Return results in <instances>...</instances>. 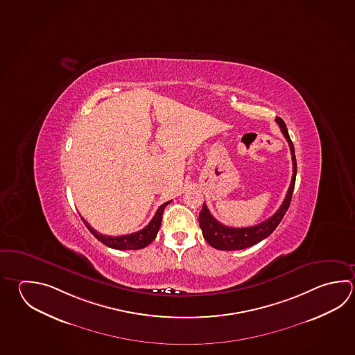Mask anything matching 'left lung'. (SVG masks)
<instances>
[{"instance_id": "1", "label": "left lung", "mask_w": 355, "mask_h": 355, "mask_svg": "<svg viewBox=\"0 0 355 355\" xmlns=\"http://www.w3.org/2000/svg\"><path fill=\"white\" fill-rule=\"evenodd\" d=\"M276 123L279 124L281 132L286 138L288 146H290V150H291V155H293V178H291V183H290L285 200L282 202L280 208L266 221L261 222L256 226L242 228L228 227V226L222 225L214 218L211 212L208 211L207 206L203 203L198 221H200V227H201L205 240L212 248L222 250V251H236V250L254 246L272 234L275 228L279 226L282 217L286 214L290 202H291L293 192H294L295 180H296V158H295L294 146L290 139L286 124L279 116L276 118Z\"/></svg>"}]
</instances>
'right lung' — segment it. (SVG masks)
<instances>
[{
	"label": "right lung",
	"instance_id": "1",
	"mask_svg": "<svg viewBox=\"0 0 355 355\" xmlns=\"http://www.w3.org/2000/svg\"><path fill=\"white\" fill-rule=\"evenodd\" d=\"M168 203H171V201L163 203L161 207L157 209L152 221L148 223V226L138 232L124 234V236H104V234L96 232L84 218H81V220L85 223L87 230L95 236V239L103 242L107 248H115V250H139V248L148 246L155 239V236L161 228L162 214Z\"/></svg>",
	"mask_w": 355,
	"mask_h": 355
}]
</instances>
